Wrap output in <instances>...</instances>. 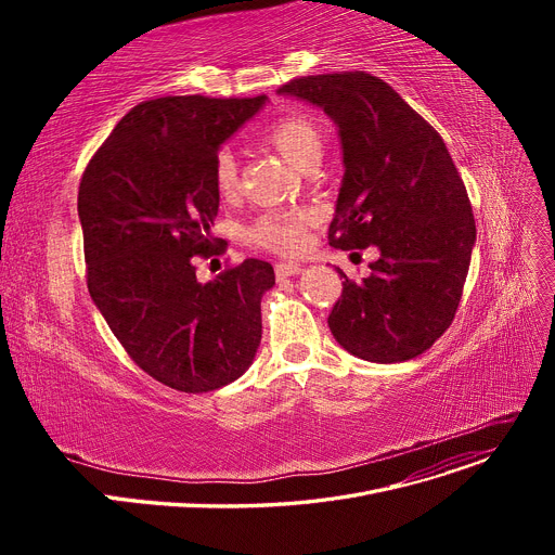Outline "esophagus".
I'll return each instance as SVG.
<instances>
[{"label": "esophagus", "instance_id": "1", "mask_svg": "<svg viewBox=\"0 0 555 555\" xmlns=\"http://www.w3.org/2000/svg\"><path fill=\"white\" fill-rule=\"evenodd\" d=\"M276 279H287V276H295V274H301V266H297V262H276Z\"/></svg>", "mask_w": 555, "mask_h": 555}]
</instances>
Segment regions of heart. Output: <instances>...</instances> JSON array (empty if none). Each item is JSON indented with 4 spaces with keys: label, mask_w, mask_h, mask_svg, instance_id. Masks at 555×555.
<instances>
[{
    "label": "heart",
    "mask_w": 555,
    "mask_h": 555,
    "mask_svg": "<svg viewBox=\"0 0 555 555\" xmlns=\"http://www.w3.org/2000/svg\"><path fill=\"white\" fill-rule=\"evenodd\" d=\"M272 149L283 155L289 164L304 168L312 157L322 155V134L317 126L301 112L281 114L279 119L262 130ZM214 186L220 197L229 199L241 189L238 159L229 149H220L214 157ZM314 222L310 209H270L260 214L247 229L245 238L260 247L276 254H297L306 245V231Z\"/></svg>",
    "instance_id": "obj_1"
}]
</instances>
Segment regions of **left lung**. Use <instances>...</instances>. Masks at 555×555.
<instances>
[{
    "label": "left lung",
    "mask_w": 555,
    "mask_h": 555,
    "mask_svg": "<svg viewBox=\"0 0 555 555\" xmlns=\"http://www.w3.org/2000/svg\"><path fill=\"white\" fill-rule=\"evenodd\" d=\"M279 94L324 107L339 128L346 172L328 243L380 249L362 283L339 270L333 337L380 364L425 353L454 322L477 238L468 191L441 134L366 72L293 78Z\"/></svg>",
    "instance_id": "left-lung-1"
}]
</instances>
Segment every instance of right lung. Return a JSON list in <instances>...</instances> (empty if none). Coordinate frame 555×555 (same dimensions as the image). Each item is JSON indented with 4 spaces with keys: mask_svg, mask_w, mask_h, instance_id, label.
<instances>
[{
    "mask_svg": "<svg viewBox=\"0 0 555 555\" xmlns=\"http://www.w3.org/2000/svg\"><path fill=\"white\" fill-rule=\"evenodd\" d=\"M266 96H162L134 105L78 186L87 289L130 360L184 393L241 377L260 344L270 262L247 258L199 283L195 256L222 254L209 229L214 157Z\"/></svg>",
    "mask_w": 555,
    "mask_h": 555,
    "instance_id": "add662e5",
    "label": "right lung"
}]
</instances>
